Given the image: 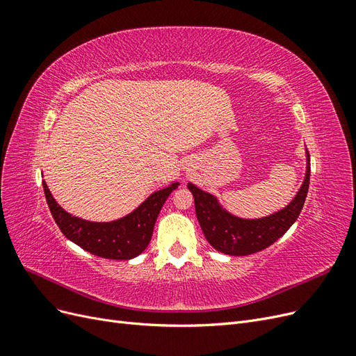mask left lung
I'll return each instance as SVG.
<instances>
[{"mask_svg": "<svg viewBox=\"0 0 356 356\" xmlns=\"http://www.w3.org/2000/svg\"><path fill=\"white\" fill-rule=\"evenodd\" d=\"M310 181V157L306 148V175L296 197L285 208L261 218H241L229 212L218 199L188 182L196 215L204 238L215 250L227 255H250L275 243L296 222L303 209Z\"/></svg>", "mask_w": 356, "mask_h": 356, "instance_id": "1", "label": "left lung"}]
</instances>
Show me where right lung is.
Returning <instances> with one entry per match:
<instances>
[{
	"label": "right lung",
	"instance_id": "right-lung-1",
	"mask_svg": "<svg viewBox=\"0 0 356 356\" xmlns=\"http://www.w3.org/2000/svg\"><path fill=\"white\" fill-rule=\"evenodd\" d=\"M178 186L179 182L175 181L152 193L138 208L122 218L98 222L67 212L51 196L46 181H42L49 209L63 236L84 251L108 260H131L145 250L152 241L161 207Z\"/></svg>",
	"mask_w": 356,
	"mask_h": 356
}]
</instances>
